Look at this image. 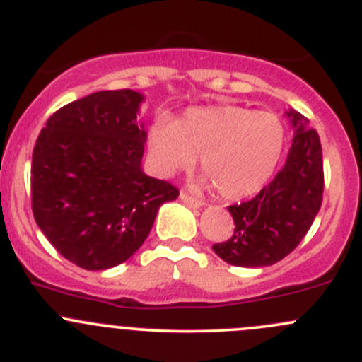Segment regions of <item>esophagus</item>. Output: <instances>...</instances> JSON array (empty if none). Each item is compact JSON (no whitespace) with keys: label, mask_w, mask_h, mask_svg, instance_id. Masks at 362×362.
I'll use <instances>...</instances> for the list:
<instances>
[{"label":"esophagus","mask_w":362,"mask_h":362,"mask_svg":"<svg viewBox=\"0 0 362 362\" xmlns=\"http://www.w3.org/2000/svg\"><path fill=\"white\" fill-rule=\"evenodd\" d=\"M180 199H182V203H185L187 206H191V208H202L203 206V202H199V199L194 198V196L187 194V192H180Z\"/></svg>","instance_id":"esophagus-1"}]
</instances>
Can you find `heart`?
Wrapping results in <instances>:
<instances>
[{"label":"heart","mask_w":362,"mask_h":362,"mask_svg":"<svg viewBox=\"0 0 362 362\" xmlns=\"http://www.w3.org/2000/svg\"><path fill=\"white\" fill-rule=\"evenodd\" d=\"M286 129L275 113L250 108H189L175 122L160 119L148 131V151L163 175L189 170L199 158L204 185L226 199L254 194L272 177Z\"/></svg>","instance_id":"heart-1"}]
</instances>
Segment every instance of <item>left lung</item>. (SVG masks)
<instances>
[{
	"mask_svg": "<svg viewBox=\"0 0 362 362\" xmlns=\"http://www.w3.org/2000/svg\"><path fill=\"white\" fill-rule=\"evenodd\" d=\"M293 145L282 170L255 198L228 206L235 233L211 249L233 266L259 268L282 261L299 245L319 214L324 192L322 147L310 120L287 112Z\"/></svg>",
	"mask_w": 362,
	"mask_h": 362,
	"instance_id": "8db88e82",
	"label": "left lung"
}]
</instances>
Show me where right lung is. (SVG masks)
<instances>
[{
    "label": "right lung",
    "mask_w": 362,
    "mask_h": 362,
    "mask_svg": "<svg viewBox=\"0 0 362 362\" xmlns=\"http://www.w3.org/2000/svg\"><path fill=\"white\" fill-rule=\"evenodd\" d=\"M136 90H100L64 105L38 134L31 163V208L64 259L98 272L127 261L147 240L159 206L178 198L147 177V131Z\"/></svg>",
    "instance_id": "right-lung-1"
}]
</instances>
